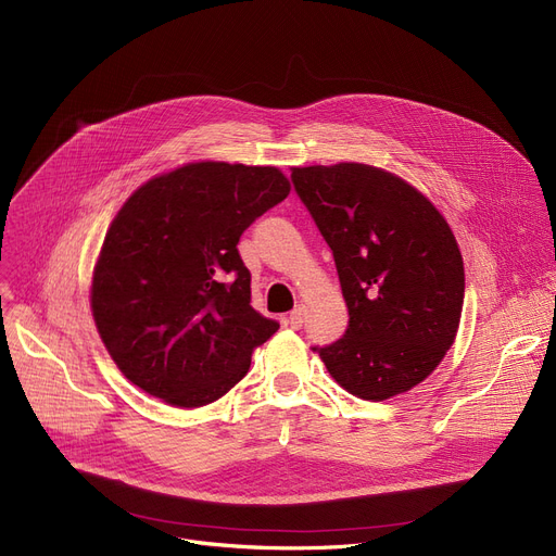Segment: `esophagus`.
<instances>
[{
    "instance_id": "34e87169",
    "label": "esophagus",
    "mask_w": 556,
    "mask_h": 556,
    "mask_svg": "<svg viewBox=\"0 0 556 556\" xmlns=\"http://www.w3.org/2000/svg\"><path fill=\"white\" fill-rule=\"evenodd\" d=\"M286 323H288L290 329H302V325H304V308H302V306H295L293 313L288 315Z\"/></svg>"
}]
</instances>
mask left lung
I'll use <instances>...</instances> for the list:
<instances>
[{
  "mask_svg": "<svg viewBox=\"0 0 556 556\" xmlns=\"http://www.w3.org/2000/svg\"><path fill=\"white\" fill-rule=\"evenodd\" d=\"M290 180L333 252L349 325L313 346L354 396L419 386L451 349L464 266L444 216L407 182L367 164L293 168Z\"/></svg>",
  "mask_w": 556,
  "mask_h": 556,
  "instance_id": "8db88e82",
  "label": "left lung"
}]
</instances>
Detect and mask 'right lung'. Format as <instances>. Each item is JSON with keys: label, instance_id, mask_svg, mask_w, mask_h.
<instances>
[{"label": "right lung", "instance_id": "right-lung-1", "mask_svg": "<svg viewBox=\"0 0 556 556\" xmlns=\"http://www.w3.org/2000/svg\"><path fill=\"white\" fill-rule=\"evenodd\" d=\"M290 193L275 166L198 162L139 187L112 220L92 313L130 383L200 407L250 369L279 323L252 308L241 233Z\"/></svg>", "mask_w": 556, "mask_h": 556}]
</instances>
